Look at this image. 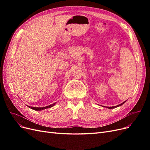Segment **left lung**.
<instances>
[{
	"mask_svg": "<svg viewBox=\"0 0 150 150\" xmlns=\"http://www.w3.org/2000/svg\"><path fill=\"white\" fill-rule=\"evenodd\" d=\"M126 101H125V102H123L122 103H121V104H119V105H117V106H112V107H107L108 108H109V109H113V108H116V107H118V106H121V105H122V104H123L125 103Z\"/></svg>",
	"mask_w": 150,
	"mask_h": 150,
	"instance_id": "8db88e82",
	"label": "left lung"
}]
</instances>
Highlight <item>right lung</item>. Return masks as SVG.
Segmentation results:
<instances>
[{
    "label": "right lung",
    "mask_w": 150,
    "mask_h": 150,
    "mask_svg": "<svg viewBox=\"0 0 150 150\" xmlns=\"http://www.w3.org/2000/svg\"><path fill=\"white\" fill-rule=\"evenodd\" d=\"M56 104V103H54V104H51V105H49V106H45V107H42V108L30 107V106H28V107H29V108H31V109H33V110H35V111H40V110H44V109H47V108H51V107H52L53 106L55 105Z\"/></svg>",
    "instance_id": "1"
}]
</instances>
